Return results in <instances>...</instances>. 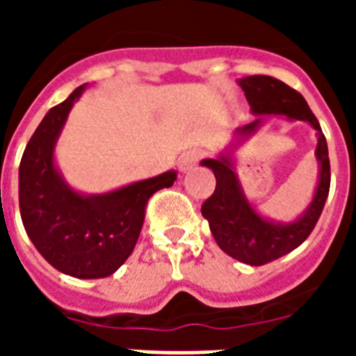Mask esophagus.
Instances as JSON below:
<instances>
[{
	"label": "esophagus",
	"mask_w": 356,
	"mask_h": 356,
	"mask_svg": "<svg viewBox=\"0 0 356 356\" xmlns=\"http://www.w3.org/2000/svg\"><path fill=\"white\" fill-rule=\"evenodd\" d=\"M201 156H203V151H201V149L187 151V153H184V155L180 156L178 168H180V171H184V172L188 171V169H193L194 165H196V163L200 162Z\"/></svg>",
	"instance_id": "34e87169"
}]
</instances>
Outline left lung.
Wrapping results in <instances>:
<instances>
[{"label": "left lung", "mask_w": 356, "mask_h": 356, "mask_svg": "<svg viewBox=\"0 0 356 356\" xmlns=\"http://www.w3.org/2000/svg\"><path fill=\"white\" fill-rule=\"evenodd\" d=\"M238 85L246 94L253 114H285L289 119L308 121L317 130L316 156L321 165L319 184L307 213L291 225H276L254 212L242 194L229 156L201 162L212 169L216 176V191L201 207V213L209 221L216 242L226 254L238 262L264 266L296 250L316 228L330 193L328 144L305 97L287 83L273 76L254 74L238 80ZM260 121L262 119H254L237 131L241 135L253 134Z\"/></svg>", "instance_id": "left-lung-1"}]
</instances>
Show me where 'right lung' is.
<instances>
[{"instance_id": "1", "label": "right lung", "mask_w": 356, "mask_h": 356, "mask_svg": "<svg viewBox=\"0 0 356 356\" xmlns=\"http://www.w3.org/2000/svg\"><path fill=\"white\" fill-rule=\"evenodd\" d=\"M85 85L44 115L19 165V210L24 229L44 259L74 278H105L134 251L149 197L171 187L176 172L137 181L102 196H81L65 185L53 147Z\"/></svg>"}]
</instances>
